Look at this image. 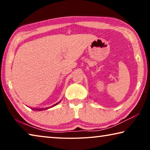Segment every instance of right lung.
<instances>
[{"label":"right lung","instance_id":"1","mask_svg":"<svg viewBox=\"0 0 150 150\" xmlns=\"http://www.w3.org/2000/svg\"><path fill=\"white\" fill-rule=\"evenodd\" d=\"M60 102V101H59ZM59 102H58V103H57L56 104H55V105H52V106H50V107H52V106H55V105H57V104H59ZM50 107H48V108H32V110H38V111H41V110H45V109H48Z\"/></svg>","mask_w":150,"mask_h":150}]
</instances>
